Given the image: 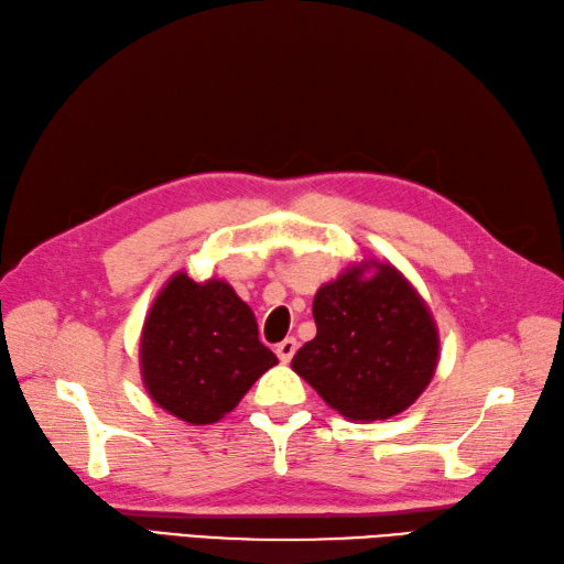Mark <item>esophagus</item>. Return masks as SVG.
I'll list each match as a JSON object with an SVG mask.
<instances>
[{"mask_svg":"<svg viewBox=\"0 0 564 564\" xmlns=\"http://www.w3.org/2000/svg\"><path fill=\"white\" fill-rule=\"evenodd\" d=\"M295 350H297V341L293 336H288L276 346V356H279L281 362H291L293 356H295Z\"/></svg>","mask_w":564,"mask_h":564,"instance_id":"esophagus-1","label":"esophagus"}]
</instances>
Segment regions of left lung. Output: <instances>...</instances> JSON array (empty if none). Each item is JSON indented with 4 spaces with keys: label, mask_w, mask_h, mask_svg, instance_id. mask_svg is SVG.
Wrapping results in <instances>:
<instances>
[{
    "label": "left lung",
    "mask_w": 564,
    "mask_h": 564,
    "mask_svg": "<svg viewBox=\"0 0 564 564\" xmlns=\"http://www.w3.org/2000/svg\"><path fill=\"white\" fill-rule=\"evenodd\" d=\"M312 317L317 336L291 365L348 421H387L405 411L435 375V319L389 261L365 259L324 283L314 295Z\"/></svg>",
    "instance_id": "obj_1"
}]
</instances>
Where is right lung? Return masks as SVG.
I'll return each instance as SVG.
<instances>
[{"mask_svg": "<svg viewBox=\"0 0 564 564\" xmlns=\"http://www.w3.org/2000/svg\"><path fill=\"white\" fill-rule=\"evenodd\" d=\"M141 379L149 397L189 425L230 413L257 379L279 362L259 341L250 305L220 279H170L141 332Z\"/></svg>", "mask_w": 564, "mask_h": 564, "instance_id": "1", "label": "right lung"}]
</instances>
